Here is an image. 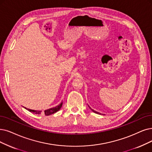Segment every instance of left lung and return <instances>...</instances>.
I'll return each instance as SVG.
<instances>
[{
	"label": "left lung",
	"mask_w": 152,
	"mask_h": 152,
	"mask_svg": "<svg viewBox=\"0 0 152 152\" xmlns=\"http://www.w3.org/2000/svg\"><path fill=\"white\" fill-rule=\"evenodd\" d=\"M90 109H91V110H92V112H94V113H98V114L99 113V112H95V110H93V109H92V108H90ZM99 114H100V113H99Z\"/></svg>",
	"instance_id": "left-lung-1"
}]
</instances>
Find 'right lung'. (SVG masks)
I'll return each mask as SVG.
<instances>
[{
  "mask_svg": "<svg viewBox=\"0 0 152 152\" xmlns=\"http://www.w3.org/2000/svg\"><path fill=\"white\" fill-rule=\"evenodd\" d=\"M62 106V102L60 103V104H59L58 106H56V107H53V108H49L48 109V110H45L44 112H42V111H37V110H30V109H28V108H26L27 110H28L29 112H32L34 113H35V114H40V113H42V114H44L45 115H52L54 113L57 112V111H58L60 108H61Z\"/></svg>",
  "mask_w": 152,
  "mask_h": 152,
  "instance_id": "add662e5",
  "label": "right lung"
}]
</instances>
